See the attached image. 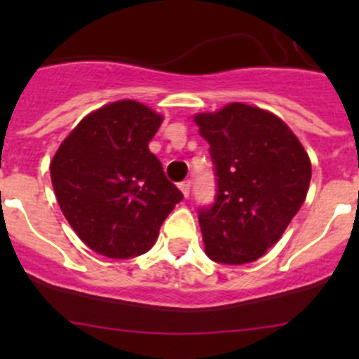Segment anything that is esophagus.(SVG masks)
Listing matches in <instances>:
<instances>
[{
    "instance_id": "esophagus-1",
    "label": "esophagus",
    "mask_w": 359,
    "mask_h": 359,
    "mask_svg": "<svg viewBox=\"0 0 359 359\" xmlns=\"http://www.w3.org/2000/svg\"><path fill=\"white\" fill-rule=\"evenodd\" d=\"M190 185H192V183H190V180H185V182L180 183V190H182L185 198H189V194H190Z\"/></svg>"
}]
</instances>
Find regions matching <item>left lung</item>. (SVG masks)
I'll return each instance as SVG.
<instances>
[{
	"instance_id": "8db88e82",
	"label": "left lung",
	"mask_w": 359,
	"mask_h": 359,
	"mask_svg": "<svg viewBox=\"0 0 359 359\" xmlns=\"http://www.w3.org/2000/svg\"><path fill=\"white\" fill-rule=\"evenodd\" d=\"M194 120L210 145L217 183L214 205L199 208L205 252L221 264L257 261L306 201L309 156L278 116L248 104Z\"/></svg>"
}]
</instances>
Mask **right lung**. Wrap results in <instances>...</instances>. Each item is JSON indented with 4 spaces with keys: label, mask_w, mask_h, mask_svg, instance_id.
Returning a JSON list of instances; mask_svg holds the SVG:
<instances>
[{
    "label": "right lung",
    "mask_w": 359,
    "mask_h": 359,
    "mask_svg": "<svg viewBox=\"0 0 359 359\" xmlns=\"http://www.w3.org/2000/svg\"><path fill=\"white\" fill-rule=\"evenodd\" d=\"M163 116L135 100L93 111L50 163L57 203L69 226L109 259L142 255L183 199L149 151Z\"/></svg>",
    "instance_id": "right-lung-1"
}]
</instances>
